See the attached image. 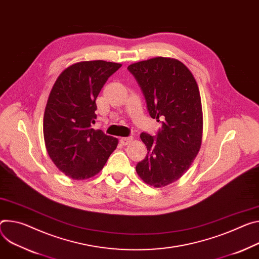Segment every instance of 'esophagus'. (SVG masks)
<instances>
[{
	"label": "esophagus",
	"instance_id": "obj_1",
	"mask_svg": "<svg viewBox=\"0 0 259 259\" xmlns=\"http://www.w3.org/2000/svg\"><path fill=\"white\" fill-rule=\"evenodd\" d=\"M132 137L131 136H127V137H122L120 140H121V143H122V145H124V146H127L128 144H130L131 142H132Z\"/></svg>",
	"mask_w": 259,
	"mask_h": 259
}]
</instances>
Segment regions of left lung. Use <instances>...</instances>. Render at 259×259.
I'll return each mask as SVG.
<instances>
[{"label":"left lung","mask_w":259,"mask_h":259,"mask_svg":"<svg viewBox=\"0 0 259 259\" xmlns=\"http://www.w3.org/2000/svg\"><path fill=\"white\" fill-rule=\"evenodd\" d=\"M128 70L143 91L150 115L162 124L155 136L140 134L148 154L137 163L136 172L151 186H167L188 170L200 149L198 85L190 70L176 59L158 57L134 63Z\"/></svg>","instance_id":"1"}]
</instances>
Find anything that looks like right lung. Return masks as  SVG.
Segmentation results:
<instances>
[{
  "label": "right lung",
  "mask_w": 259,
  "mask_h": 259,
  "mask_svg": "<svg viewBox=\"0 0 259 259\" xmlns=\"http://www.w3.org/2000/svg\"><path fill=\"white\" fill-rule=\"evenodd\" d=\"M122 65L89 61L68 67L56 80L46 104L43 134L55 165L73 180L97 175L117 146V138L92 128L101 89Z\"/></svg>",
  "instance_id": "add662e5"
}]
</instances>
